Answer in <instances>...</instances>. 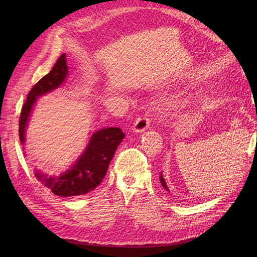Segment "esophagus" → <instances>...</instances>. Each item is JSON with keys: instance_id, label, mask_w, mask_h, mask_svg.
Wrapping results in <instances>:
<instances>
[{"instance_id": "esophagus-1", "label": "esophagus", "mask_w": 257, "mask_h": 257, "mask_svg": "<svg viewBox=\"0 0 257 257\" xmlns=\"http://www.w3.org/2000/svg\"><path fill=\"white\" fill-rule=\"evenodd\" d=\"M149 125H150L149 115L145 114V115H142V116H138V118L135 121L133 131L136 132V133H137V132L142 133V132L146 131L148 127H149Z\"/></svg>"}]
</instances>
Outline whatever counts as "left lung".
I'll use <instances>...</instances> for the list:
<instances>
[{
  "instance_id": "8db88e82",
  "label": "left lung",
  "mask_w": 257,
  "mask_h": 257,
  "mask_svg": "<svg viewBox=\"0 0 257 257\" xmlns=\"http://www.w3.org/2000/svg\"><path fill=\"white\" fill-rule=\"evenodd\" d=\"M256 120H257V118H256ZM160 180H161V183H162V185L164 186V189L168 190V189H167V186H166V183H165V180H164V179H163V176H162V175L160 176Z\"/></svg>"
}]
</instances>
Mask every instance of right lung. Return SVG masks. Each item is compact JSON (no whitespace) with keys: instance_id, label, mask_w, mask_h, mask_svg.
Instances as JSON below:
<instances>
[{"instance_id":"add662e5","label":"right lung","mask_w":257,"mask_h":257,"mask_svg":"<svg viewBox=\"0 0 257 257\" xmlns=\"http://www.w3.org/2000/svg\"><path fill=\"white\" fill-rule=\"evenodd\" d=\"M65 59V53L60 56L51 71L30 90L26 103L21 108L19 119V138L22 145L26 143V126L36 97L54 90L64 81L68 73ZM123 138L124 133L119 127L99 130L91 136L87 149L77 160L76 164L63 175L48 177L36 173L35 176L54 195L67 197L91 192L105 178L110 161Z\"/></svg>"}]
</instances>
